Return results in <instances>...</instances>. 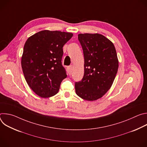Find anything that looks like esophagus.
<instances>
[{"mask_svg": "<svg viewBox=\"0 0 147 147\" xmlns=\"http://www.w3.org/2000/svg\"><path fill=\"white\" fill-rule=\"evenodd\" d=\"M73 66L72 65L68 67V71H69V74H71V73L73 72Z\"/></svg>", "mask_w": 147, "mask_h": 147, "instance_id": "34e87169", "label": "esophagus"}]
</instances>
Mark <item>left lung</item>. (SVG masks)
Returning <instances> with one entry per match:
<instances>
[{
  "mask_svg": "<svg viewBox=\"0 0 147 147\" xmlns=\"http://www.w3.org/2000/svg\"><path fill=\"white\" fill-rule=\"evenodd\" d=\"M78 39L84 57V74L75 83L77 95L89 101L97 100L111 88L119 67L115 47L99 34H80Z\"/></svg>",
  "mask_w": 147,
  "mask_h": 147,
  "instance_id": "8db88e82",
  "label": "left lung"
}]
</instances>
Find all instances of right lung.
<instances>
[{
	"label": "right lung",
	"mask_w": 147,
	"mask_h": 147,
	"mask_svg": "<svg viewBox=\"0 0 147 147\" xmlns=\"http://www.w3.org/2000/svg\"><path fill=\"white\" fill-rule=\"evenodd\" d=\"M73 36L70 32L44 30L28 38L22 57V67L29 87L38 96L56 95L66 71L61 64L63 47Z\"/></svg>",
	"instance_id": "obj_1"
}]
</instances>
